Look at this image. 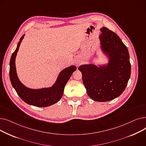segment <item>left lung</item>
<instances>
[{
	"label": "left lung",
	"instance_id": "left-lung-1",
	"mask_svg": "<svg viewBox=\"0 0 146 146\" xmlns=\"http://www.w3.org/2000/svg\"><path fill=\"white\" fill-rule=\"evenodd\" d=\"M99 35L100 50L106 64H85L78 68L88 96L94 101L106 102L120 96L131 75L129 55L120 38L106 27Z\"/></svg>",
	"mask_w": 146,
	"mask_h": 146
}]
</instances>
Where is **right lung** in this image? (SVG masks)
Masks as SVG:
<instances>
[{
  "mask_svg": "<svg viewBox=\"0 0 146 146\" xmlns=\"http://www.w3.org/2000/svg\"><path fill=\"white\" fill-rule=\"evenodd\" d=\"M24 36L25 34L21 38L17 48L11 58L9 77L12 85L22 100L25 103L37 107L51 106L60 100L63 95L65 85L73 73L76 70V67L72 65L61 70L59 73L55 83L51 87L40 89L28 88L19 79L15 65V59Z\"/></svg>",
  "mask_w": 146,
  "mask_h": 146,
  "instance_id": "right-lung-1",
  "label": "right lung"
}]
</instances>
